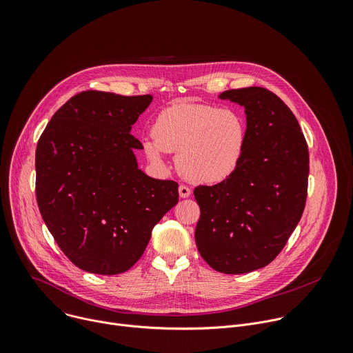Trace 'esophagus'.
I'll return each mask as SVG.
<instances>
[{
    "instance_id": "esophagus-1",
    "label": "esophagus",
    "mask_w": 353,
    "mask_h": 353,
    "mask_svg": "<svg viewBox=\"0 0 353 353\" xmlns=\"http://www.w3.org/2000/svg\"><path fill=\"white\" fill-rule=\"evenodd\" d=\"M179 195H180L181 198H187V196L191 195V190H190L187 185H180V187H179Z\"/></svg>"
}]
</instances>
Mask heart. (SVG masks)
I'll list each match as a JSON object with an SVG mask.
<instances>
[{
  "instance_id": "b5f03b06",
  "label": "heart",
  "mask_w": 353,
  "mask_h": 353,
  "mask_svg": "<svg viewBox=\"0 0 353 353\" xmlns=\"http://www.w3.org/2000/svg\"><path fill=\"white\" fill-rule=\"evenodd\" d=\"M152 134L142 139L145 157L163 165L165 152L176 154L179 170L192 183H223L245 158L248 127L236 108L180 100L157 116Z\"/></svg>"
}]
</instances>
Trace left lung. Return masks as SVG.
I'll use <instances>...</instances> for the list:
<instances>
[{
	"mask_svg": "<svg viewBox=\"0 0 353 353\" xmlns=\"http://www.w3.org/2000/svg\"><path fill=\"white\" fill-rule=\"evenodd\" d=\"M219 99L244 108L247 150L229 180L194 190L195 244L214 270L247 274L279 254L303 214L309 149L290 109L268 89H230Z\"/></svg>",
	"mask_w": 353,
	"mask_h": 353,
	"instance_id": "obj_1",
	"label": "left lung"
}]
</instances>
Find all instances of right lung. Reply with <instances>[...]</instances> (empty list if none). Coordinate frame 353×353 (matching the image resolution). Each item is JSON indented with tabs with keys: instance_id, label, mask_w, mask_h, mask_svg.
I'll list each match as a JSON object with an SVG mask.
<instances>
[{
	"instance_id": "right-lung-1",
	"label": "right lung",
	"mask_w": 353,
	"mask_h": 353,
	"mask_svg": "<svg viewBox=\"0 0 353 353\" xmlns=\"http://www.w3.org/2000/svg\"><path fill=\"white\" fill-rule=\"evenodd\" d=\"M152 96L86 90L61 106L36 148L41 218L78 268L116 275L143 254L154 226L179 201V184L139 168L131 128Z\"/></svg>"
}]
</instances>
